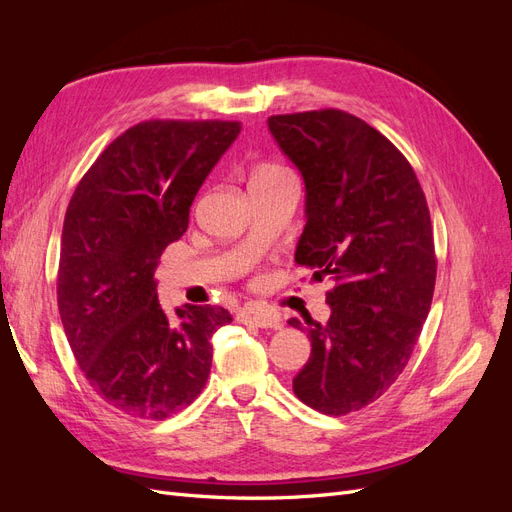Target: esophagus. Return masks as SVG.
I'll return each mask as SVG.
<instances>
[{
    "label": "esophagus",
    "mask_w": 512,
    "mask_h": 512,
    "mask_svg": "<svg viewBox=\"0 0 512 512\" xmlns=\"http://www.w3.org/2000/svg\"><path fill=\"white\" fill-rule=\"evenodd\" d=\"M239 322L252 324V327H258V329H280L282 327L280 318H275L271 314H262V312H250V309H245V312L239 314Z\"/></svg>",
    "instance_id": "obj_1"
}]
</instances>
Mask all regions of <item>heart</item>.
I'll return each mask as SVG.
<instances>
[{
    "label": "heart",
    "mask_w": 512,
    "mask_h": 512,
    "mask_svg": "<svg viewBox=\"0 0 512 512\" xmlns=\"http://www.w3.org/2000/svg\"><path fill=\"white\" fill-rule=\"evenodd\" d=\"M269 173H277V170L275 168H260L256 175H269Z\"/></svg>",
    "instance_id": "b5f03b06"
}]
</instances>
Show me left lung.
Returning a JSON list of instances; mask_svg holds the SVG:
<instances>
[{
  "instance_id": "1",
  "label": "left lung",
  "mask_w": 512,
  "mask_h": 512,
  "mask_svg": "<svg viewBox=\"0 0 512 512\" xmlns=\"http://www.w3.org/2000/svg\"><path fill=\"white\" fill-rule=\"evenodd\" d=\"M267 123L305 183L294 260L335 284L329 320L305 329L312 354L292 391L344 416L386 393L421 335L436 286L427 200L401 151L359 117L324 108Z\"/></svg>"
}]
</instances>
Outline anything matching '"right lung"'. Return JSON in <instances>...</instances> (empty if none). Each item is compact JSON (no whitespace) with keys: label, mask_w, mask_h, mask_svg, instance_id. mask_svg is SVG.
Returning a JSON list of instances; mask_svg holds the SVG:
<instances>
[{"label":"right lung","mask_w":512,"mask_h":512,"mask_svg":"<svg viewBox=\"0 0 512 512\" xmlns=\"http://www.w3.org/2000/svg\"><path fill=\"white\" fill-rule=\"evenodd\" d=\"M239 132V121L136 123L70 198L59 316L89 386L117 412L164 421L205 389L211 335L232 316L211 305L166 316L153 273L166 245L188 230L194 196Z\"/></svg>","instance_id":"1"}]
</instances>
